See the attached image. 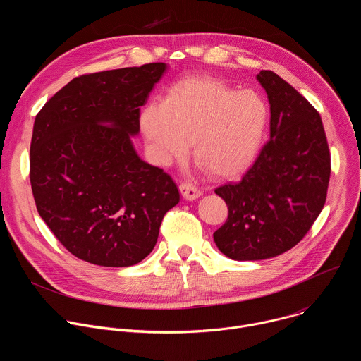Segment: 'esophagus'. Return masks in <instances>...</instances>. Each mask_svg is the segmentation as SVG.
Returning <instances> with one entry per match:
<instances>
[{
    "label": "esophagus",
    "mask_w": 361,
    "mask_h": 361,
    "mask_svg": "<svg viewBox=\"0 0 361 361\" xmlns=\"http://www.w3.org/2000/svg\"><path fill=\"white\" fill-rule=\"evenodd\" d=\"M180 191H181V194L185 200H194V198L201 195V190L198 187H195L194 184L187 183V181L180 184Z\"/></svg>",
    "instance_id": "1"
}]
</instances>
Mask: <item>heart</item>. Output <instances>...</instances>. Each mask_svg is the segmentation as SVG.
<instances>
[{
  "mask_svg": "<svg viewBox=\"0 0 361 361\" xmlns=\"http://www.w3.org/2000/svg\"><path fill=\"white\" fill-rule=\"evenodd\" d=\"M269 120L264 98L213 77L176 82L163 106L151 104L140 124L154 159L170 164L192 144L194 160L214 178L243 174L260 151Z\"/></svg>",
  "mask_w": 361,
  "mask_h": 361,
  "instance_id": "b5f03b06",
  "label": "heart"
}]
</instances>
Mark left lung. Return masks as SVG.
<instances>
[{
  "instance_id": "8db88e82",
  "label": "left lung",
  "mask_w": 361,
  "mask_h": 361,
  "mask_svg": "<svg viewBox=\"0 0 361 361\" xmlns=\"http://www.w3.org/2000/svg\"><path fill=\"white\" fill-rule=\"evenodd\" d=\"M257 80L270 101V140L240 181L214 191L228 209L213 234L237 262L264 260L298 244L322 213L331 173L319 111L276 73Z\"/></svg>"
}]
</instances>
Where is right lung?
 Segmentation results:
<instances>
[{
  "label": "right lung",
  "mask_w": 361,
  "mask_h": 361,
  "mask_svg": "<svg viewBox=\"0 0 361 361\" xmlns=\"http://www.w3.org/2000/svg\"><path fill=\"white\" fill-rule=\"evenodd\" d=\"M164 71V63H151L75 77L35 117L30 181L37 210L82 262L140 263L180 201L171 176L144 163L130 140Z\"/></svg>",
  "instance_id": "1"
}]
</instances>
